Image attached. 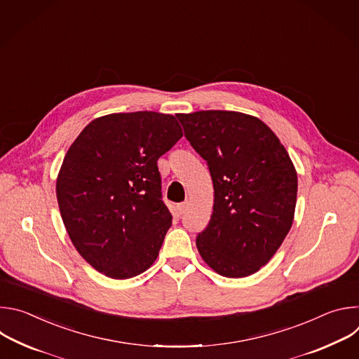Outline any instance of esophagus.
<instances>
[{
  "mask_svg": "<svg viewBox=\"0 0 359 359\" xmlns=\"http://www.w3.org/2000/svg\"><path fill=\"white\" fill-rule=\"evenodd\" d=\"M187 209H189V201H183V203L177 204V210L180 215H184L187 212Z\"/></svg>",
  "mask_w": 359,
  "mask_h": 359,
  "instance_id": "1",
  "label": "esophagus"
}]
</instances>
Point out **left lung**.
Listing matches in <instances>:
<instances>
[{
    "label": "left lung",
    "mask_w": 359,
    "mask_h": 359,
    "mask_svg": "<svg viewBox=\"0 0 359 359\" xmlns=\"http://www.w3.org/2000/svg\"><path fill=\"white\" fill-rule=\"evenodd\" d=\"M177 119L208 162L215 187L212 219L196 238L201 259L223 277L257 273L294 220L298 180L285 147L251 115L198 111Z\"/></svg>",
    "instance_id": "8db88e82"
}]
</instances>
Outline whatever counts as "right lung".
Instances as JSON below:
<instances>
[{
    "mask_svg": "<svg viewBox=\"0 0 359 359\" xmlns=\"http://www.w3.org/2000/svg\"><path fill=\"white\" fill-rule=\"evenodd\" d=\"M182 136L173 115L111 114L85 126L68 149L58 206L72 244L99 273L126 280L158 259L172 226L158 159Z\"/></svg>",
    "mask_w": 359,
    "mask_h": 359,
    "instance_id": "1",
    "label": "right lung"
}]
</instances>
